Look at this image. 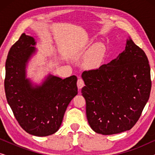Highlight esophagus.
I'll return each mask as SVG.
<instances>
[{"instance_id":"34e87169","label":"esophagus","mask_w":155,"mask_h":155,"mask_svg":"<svg viewBox=\"0 0 155 155\" xmlns=\"http://www.w3.org/2000/svg\"><path fill=\"white\" fill-rule=\"evenodd\" d=\"M77 85H78V87L79 90H80L82 87H83L84 85V82L83 81V80L82 79V78H79V79L78 80V82H77Z\"/></svg>"}]
</instances>
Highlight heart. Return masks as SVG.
I'll list each match as a JSON object with an SVG mask.
<instances>
[{"mask_svg":"<svg viewBox=\"0 0 155 155\" xmlns=\"http://www.w3.org/2000/svg\"><path fill=\"white\" fill-rule=\"evenodd\" d=\"M105 49L100 44H96L92 46L84 60V66L87 69L94 70L101 66L102 63Z\"/></svg>","mask_w":155,"mask_h":155,"instance_id":"b5f03b06","label":"heart"}]
</instances>
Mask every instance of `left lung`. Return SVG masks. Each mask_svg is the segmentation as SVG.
Returning <instances> with one entry per match:
<instances>
[{
	"label": "left lung",
	"mask_w": 155,
	"mask_h": 155,
	"mask_svg": "<svg viewBox=\"0 0 155 155\" xmlns=\"http://www.w3.org/2000/svg\"><path fill=\"white\" fill-rule=\"evenodd\" d=\"M82 78L87 118L94 132L117 134L134 126L149 99L152 82L147 57L130 38L117 58L84 71Z\"/></svg>",
	"instance_id": "left-lung-1"
}]
</instances>
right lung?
I'll use <instances>...</instances> for the list:
<instances>
[{
  "label": "right lung",
  "instance_id": "1",
  "mask_svg": "<svg viewBox=\"0 0 155 155\" xmlns=\"http://www.w3.org/2000/svg\"><path fill=\"white\" fill-rule=\"evenodd\" d=\"M35 40L23 33L10 48L5 62V92L20 126L29 134L48 136L56 132L71 101L78 94L77 77L48 75L41 85L26 78V65L36 51Z\"/></svg>",
  "mask_w": 155,
  "mask_h": 155
}]
</instances>
